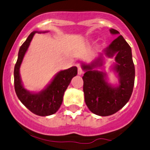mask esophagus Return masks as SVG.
<instances>
[{
	"instance_id": "1",
	"label": "esophagus",
	"mask_w": 150,
	"mask_h": 150,
	"mask_svg": "<svg viewBox=\"0 0 150 150\" xmlns=\"http://www.w3.org/2000/svg\"><path fill=\"white\" fill-rule=\"evenodd\" d=\"M83 73V69H82V68L81 67L79 66L78 67V74L81 75Z\"/></svg>"
}]
</instances>
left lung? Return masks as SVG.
I'll return each instance as SVG.
<instances>
[{"label":"left lung","instance_id":"1","mask_svg":"<svg viewBox=\"0 0 150 150\" xmlns=\"http://www.w3.org/2000/svg\"><path fill=\"white\" fill-rule=\"evenodd\" d=\"M110 33L117 36L120 35L117 30L112 28ZM103 53L109 58L115 56L116 63L112 69L117 74L118 85L109 84L106 73L95 69L103 65ZM82 69L86 71L82 77L84 98L93 113L100 116L112 115L128 102L133 90L135 71L131 47L122 35L115 39L91 63H82Z\"/></svg>","mask_w":150,"mask_h":150}]
</instances>
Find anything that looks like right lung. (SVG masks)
Masks as SVG:
<instances>
[{"mask_svg": "<svg viewBox=\"0 0 150 150\" xmlns=\"http://www.w3.org/2000/svg\"><path fill=\"white\" fill-rule=\"evenodd\" d=\"M47 32L34 31L30 33L20 47L14 69V85L17 96L27 108L40 116L51 115L59 110L63 101L65 91L72 78L77 74V67H72L68 69L59 71L45 88L38 93L30 92L24 88L20 75V68L23 58L35 33Z\"/></svg>", "mask_w": 150, "mask_h": 150, "instance_id": "obj_1", "label": "right lung"}]
</instances>
